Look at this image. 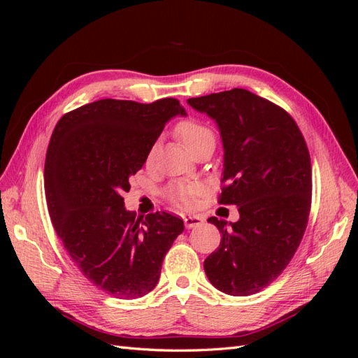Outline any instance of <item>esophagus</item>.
<instances>
[{
  "mask_svg": "<svg viewBox=\"0 0 358 358\" xmlns=\"http://www.w3.org/2000/svg\"><path fill=\"white\" fill-rule=\"evenodd\" d=\"M183 224H185L187 229H194V227H199L203 224V218L197 215H187L183 216Z\"/></svg>",
  "mask_w": 358,
  "mask_h": 358,
  "instance_id": "obj_1",
  "label": "esophagus"
}]
</instances>
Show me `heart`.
<instances>
[{
  "label": "heart",
  "instance_id": "b5f03b06",
  "mask_svg": "<svg viewBox=\"0 0 358 358\" xmlns=\"http://www.w3.org/2000/svg\"><path fill=\"white\" fill-rule=\"evenodd\" d=\"M175 134L191 152L208 143H215V136L212 133V129L209 127H206L203 122L197 121V119H183V121L176 124ZM154 150V148H150L146 158L148 161L152 158ZM200 192L201 187L199 183L175 182L167 187L166 196L171 203L180 206V208H192L194 199L200 196Z\"/></svg>",
  "mask_w": 358,
  "mask_h": 358
}]
</instances>
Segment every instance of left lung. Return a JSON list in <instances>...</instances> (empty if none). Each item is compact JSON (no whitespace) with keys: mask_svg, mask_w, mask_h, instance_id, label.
Here are the masks:
<instances>
[{"mask_svg":"<svg viewBox=\"0 0 358 358\" xmlns=\"http://www.w3.org/2000/svg\"><path fill=\"white\" fill-rule=\"evenodd\" d=\"M220 127L224 187L220 204H236L241 220L208 221L222 234L204 259L210 284L230 296H251L284 272L305 234L312 200L309 150L282 107L234 88L189 99Z\"/></svg>","mask_w":358,"mask_h":358,"instance_id":"obj_1","label":"left lung"}]
</instances>
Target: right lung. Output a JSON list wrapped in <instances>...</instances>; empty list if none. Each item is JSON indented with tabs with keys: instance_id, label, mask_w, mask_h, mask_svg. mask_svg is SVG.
<instances>
[{
	"instance_id": "add662e5",
	"label": "right lung",
	"mask_w": 358,
	"mask_h": 358,
	"mask_svg": "<svg viewBox=\"0 0 358 358\" xmlns=\"http://www.w3.org/2000/svg\"><path fill=\"white\" fill-rule=\"evenodd\" d=\"M176 99L150 104L106 99L64 115L45 162V191L55 231L82 275L117 299L152 291L183 221L167 212L136 218L124 206L129 176L143 167Z\"/></svg>"
}]
</instances>
